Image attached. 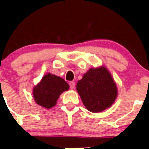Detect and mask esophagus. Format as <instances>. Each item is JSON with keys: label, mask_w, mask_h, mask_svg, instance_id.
I'll use <instances>...</instances> for the list:
<instances>
[{"label": "esophagus", "mask_w": 149, "mask_h": 149, "mask_svg": "<svg viewBox=\"0 0 149 149\" xmlns=\"http://www.w3.org/2000/svg\"><path fill=\"white\" fill-rule=\"evenodd\" d=\"M69 86H70V88L72 89H74V87H75V83L74 82V81H71V82H69Z\"/></svg>", "instance_id": "1"}]
</instances>
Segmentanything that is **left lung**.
<instances>
[{
    "label": "left lung",
    "mask_w": 149,
    "mask_h": 149,
    "mask_svg": "<svg viewBox=\"0 0 149 149\" xmlns=\"http://www.w3.org/2000/svg\"><path fill=\"white\" fill-rule=\"evenodd\" d=\"M77 91L84 106L93 113L111 106L117 96V88L105 67L90 68L77 82Z\"/></svg>",
    "instance_id": "obj_1"
}]
</instances>
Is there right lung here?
Masks as SVG:
<instances>
[{
	"label": "right lung",
	"mask_w": 149,
	"mask_h": 149,
	"mask_svg": "<svg viewBox=\"0 0 149 149\" xmlns=\"http://www.w3.org/2000/svg\"><path fill=\"white\" fill-rule=\"evenodd\" d=\"M69 86L61 77L48 74L42 77L41 82L33 89L36 102L45 108L54 106L63 92L68 90Z\"/></svg>",
	"instance_id": "right-lung-1"
}]
</instances>
